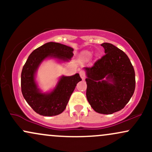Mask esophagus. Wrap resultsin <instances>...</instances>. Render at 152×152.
I'll list each match as a JSON object with an SVG mask.
<instances>
[{"label": "esophagus", "mask_w": 152, "mask_h": 152, "mask_svg": "<svg viewBox=\"0 0 152 152\" xmlns=\"http://www.w3.org/2000/svg\"><path fill=\"white\" fill-rule=\"evenodd\" d=\"M80 74V76H81V78L82 79H85V78H86V74H85V72L83 71H81L79 72Z\"/></svg>", "instance_id": "esophagus-1"}]
</instances>
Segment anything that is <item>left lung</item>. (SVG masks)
<instances>
[{"label":"left lung","instance_id":"obj_1","mask_svg":"<svg viewBox=\"0 0 152 152\" xmlns=\"http://www.w3.org/2000/svg\"><path fill=\"white\" fill-rule=\"evenodd\" d=\"M105 55L86 72V98L94 111L111 114L124 109L135 90V72L123 50L111 43L102 44Z\"/></svg>","mask_w":152,"mask_h":152}]
</instances>
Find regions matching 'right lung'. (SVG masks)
I'll return each instance as SVG.
<instances>
[{
	"mask_svg": "<svg viewBox=\"0 0 152 152\" xmlns=\"http://www.w3.org/2000/svg\"><path fill=\"white\" fill-rule=\"evenodd\" d=\"M74 49L58 43L48 42L38 47L30 54L21 72V91L28 105L40 115L56 116L64 111L76 84L81 81L79 74L61 77L54 89L42 93L38 88L35 75L40 64L47 58L69 61Z\"/></svg>",
	"mask_w": 152,
	"mask_h": 152,
	"instance_id": "1",
	"label": "right lung"
}]
</instances>
